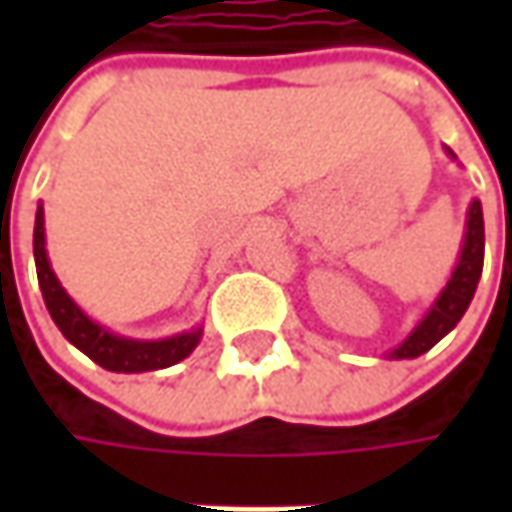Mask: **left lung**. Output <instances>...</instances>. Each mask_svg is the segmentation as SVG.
I'll return each mask as SVG.
<instances>
[{
	"label": "left lung",
	"instance_id": "8db88e82",
	"mask_svg": "<svg viewBox=\"0 0 512 512\" xmlns=\"http://www.w3.org/2000/svg\"><path fill=\"white\" fill-rule=\"evenodd\" d=\"M453 156V150L447 148ZM456 159V156H453ZM484 265V219H482V202L473 199V205L467 210V230H464V245L459 253V265L453 270L450 282L444 285L439 299L427 310L419 325L413 327V333L404 339L399 347H393L387 356L390 359H416L427 353L436 342H442L444 336L459 325L464 310L473 302L476 285L482 279Z\"/></svg>",
	"mask_w": 512,
	"mask_h": 512
}]
</instances>
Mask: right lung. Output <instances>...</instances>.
<instances>
[{
    "mask_svg": "<svg viewBox=\"0 0 512 512\" xmlns=\"http://www.w3.org/2000/svg\"><path fill=\"white\" fill-rule=\"evenodd\" d=\"M33 259H36V276L42 287V299L48 307L50 319L62 330V336L70 344H76L85 356L113 373H145V370H162L170 364L182 362L193 353V347L202 339V327L179 333L159 342H139V339H125L116 336L102 325H96L90 316H85L79 305L59 285L56 273L48 262L45 250V210L39 205L36 210V225H33Z\"/></svg>",
    "mask_w": 512,
    "mask_h": 512,
    "instance_id": "right-lung-1",
    "label": "right lung"
}]
</instances>
